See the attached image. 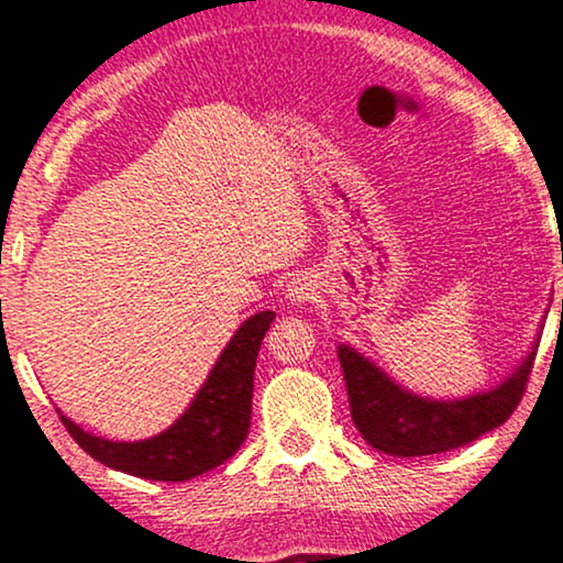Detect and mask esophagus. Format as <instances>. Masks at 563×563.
<instances>
[{"mask_svg":"<svg viewBox=\"0 0 563 563\" xmlns=\"http://www.w3.org/2000/svg\"><path fill=\"white\" fill-rule=\"evenodd\" d=\"M288 299L294 303H307V301H314L317 299V286L311 277H296V280H290L288 286Z\"/></svg>","mask_w":563,"mask_h":563,"instance_id":"1","label":"esophagus"}]
</instances>
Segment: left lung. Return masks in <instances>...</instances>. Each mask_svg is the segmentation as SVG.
<instances>
[{"mask_svg": "<svg viewBox=\"0 0 563 563\" xmlns=\"http://www.w3.org/2000/svg\"><path fill=\"white\" fill-rule=\"evenodd\" d=\"M538 343L504 385L483 396L464 398V401H428V398L411 396L393 385L375 364L358 356L354 349L338 346L351 419L372 449L388 456L411 459L462 449L485 432L500 428L514 415L530 383Z\"/></svg>", "mask_w": 563, "mask_h": 563, "instance_id": "left-lung-1", "label": "left lung"}]
</instances>
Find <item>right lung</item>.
Masks as SVG:
<instances>
[{
  "label": "right lung",
  "mask_w": 563,
  "mask_h": 563,
  "mask_svg": "<svg viewBox=\"0 0 563 563\" xmlns=\"http://www.w3.org/2000/svg\"><path fill=\"white\" fill-rule=\"evenodd\" d=\"M273 320V311H260L241 324L186 415L157 438L112 443L84 432L63 415L59 419L88 456L112 470L159 483H183L205 475L228 462L249 435L256 354Z\"/></svg>",
  "instance_id": "obj_1"
}]
</instances>
